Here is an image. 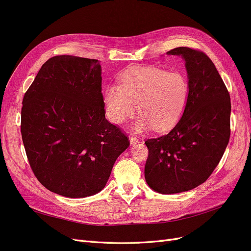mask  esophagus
Instances as JSON below:
<instances>
[{
  "mask_svg": "<svg viewBox=\"0 0 251 251\" xmlns=\"http://www.w3.org/2000/svg\"><path fill=\"white\" fill-rule=\"evenodd\" d=\"M130 141H131V144H135L139 141V139L136 137V136H130Z\"/></svg>",
  "mask_w": 251,
  "mask_h": 251,
  "instance_id": "34e87169",
  "label": "esophagus"
}]
</instances>
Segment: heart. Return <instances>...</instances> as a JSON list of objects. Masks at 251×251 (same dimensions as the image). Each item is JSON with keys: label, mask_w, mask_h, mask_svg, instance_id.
Segmentation results:
<instances>
[{"label": "heart", "mask_w": 251, "mask_h": 251, "mask_svg": "<svg viewBox=\"0 0 251 251\" xmlns=\"http://www.w3.org/2000/svg\"><path fill=\"white\" fill-rule=\"evenodd\" d=\"M119 85L104 90L103 102L108 118L123 124L138 107L140 115L134 128L151 126L157 132L172 127L181 118L189 97V83L183 74L157 67H133L119 75Z\"/></svg>", "instance_id": "b5f03b06"}]
</instances>
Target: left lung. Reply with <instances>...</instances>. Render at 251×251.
<instances>
[{
    "mask_svg": "<svg viewBox=\"0 0 251 251\" xmlns=\"http://www.w3.org/2000/svg\"><path fill=\"white\" fill-rule=\"evenodd\" d=\"M168 54L185 59L189 97L173 130L146 141L147 183L164 195L189 191L209 178L229 141L231 110L228 90L204 52L178 47Z\"/></svg>",
    "mask_w": 251,
    "mask_h": 251,
    "instance_id": "left-lung-1",
    "label": "left lung"
}]
</instances>
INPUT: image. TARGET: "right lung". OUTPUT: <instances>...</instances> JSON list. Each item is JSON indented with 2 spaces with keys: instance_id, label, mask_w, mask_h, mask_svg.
Wrapping results in <instances>:
<instances>
[{
  "instance_id": "obj_1",
  "label": "right lung",
  "mask_w": 251,
  "mask_h": 251,
  "mask_svg": "<svg viewBox=\"0 0 251 251\" xmlns=\"http://www.w3.org/2000/svg\"><path fill=\"white\" fill-rule=\"evenodd\" d=\"M97 59L49 58L23 98L21 133L34 176L49 191L83 198L105 186L127 136L105 119Z\"/></svg>"
}]
</instances>
